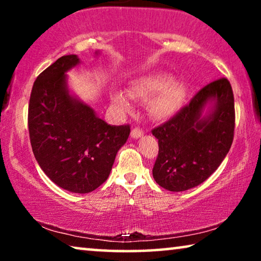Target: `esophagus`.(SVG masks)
I'll return each mask as SVG.
<instances>
[{
  "mask_svg": "<svg viewBox=\"0 0 261 261\" xmlns=\"http://www.w3.org/2000/svg\"><path fill=\"white\" fill-rule=\"evenodd\" d=\"M142 134H144V133H142L141 129H139V128H134V129L132 130L130 137L133 139H139V138L142 137Z\"/></svg>",
  "mask_w": 261,
  "mask_h": 261,
  "instance_id": "obj_1",
  "label": "esophagus"
}]
</instances>
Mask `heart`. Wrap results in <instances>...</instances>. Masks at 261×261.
Masks as SVG:
<instances>
[{"label":"heart","instance_id":"obj_1","mask_svg":"<svg viewBox=\"0 0 261 261\" xmlns=\"http://www.w3.org/2000/svg\"><path fill=\"white\" fill-rule=\"evenodd\" d=\"M129 95L133 98L148 101V114L154 120H169L183 107L188 96V88L180 81H174L173 76L167 72L147 74L135 81ZM113 105L122 112L130 109L129 97L122 91H114L110 95Z\"/></svg>","mask_w":261,"mask_h":261}]
</instances>
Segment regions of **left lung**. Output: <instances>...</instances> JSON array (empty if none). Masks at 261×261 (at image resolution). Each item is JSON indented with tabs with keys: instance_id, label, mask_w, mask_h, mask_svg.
<instances>
[{
	"instance_id": "obj_1",
	"label": "left lung",
	"mask_w": 261,
	"mask_h": 261,
	"mask_svg": "<svg viewBox=\"0 0 261 261\" xmlns=\"http://www.w3.org/2000/svg\"><path fill=\"white\" fill-rule=\"evenodd\" d=\"M234 95L227 78L199 90L166 123L154 128L159 153L153 178L169 191L197 187L221 165L233 142Z\"/></svg>"
}]
</instances>
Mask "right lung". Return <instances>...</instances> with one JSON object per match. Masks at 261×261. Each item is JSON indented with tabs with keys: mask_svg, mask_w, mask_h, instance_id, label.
Segmentation results:
<instances>
[{
	"mask_svg": "<svg viewBox=\"0 0 261 261\" xmlns=\"http://www.w3.org/2000/svg\"><path fill=\"white\" fill-rule=\"evenodd\" d=\"M80 64L76 55L63 56L39 74L31 92L28 129L46 176L64 190L88 194L109 177L130 128L110 126L70 90L66 72Z\"/></svg>",
	"mask_w": 261,
	"mask_h": 261,
	"instance_id": "right-lung-1",
	"label": "right lung"
}]
</instances>
